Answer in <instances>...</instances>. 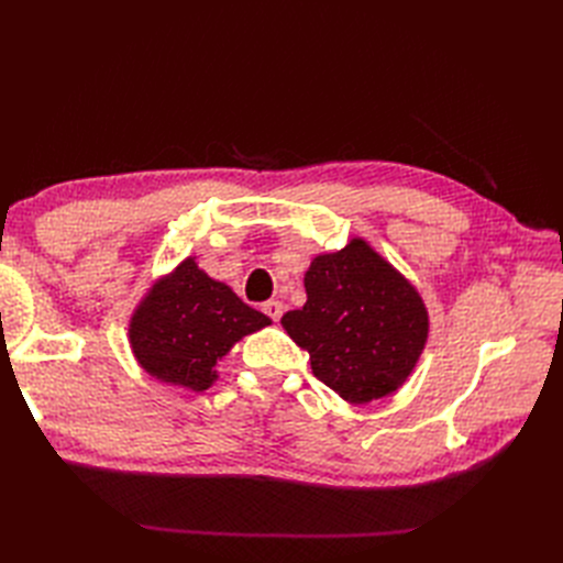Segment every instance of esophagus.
I'll list each match as a JSON object with an SVG mask.
<instances>
[{
  "instance_id": "esophagus-1",
  "label": "esophagus",
  "mask_w": 563,
  "mask_h": 563,
  "mask_svg": "<svg viewBox=\"0 0 563 563\" xmlns=\"http://www.w3.org/2000/svg\"><path fill=\"white\" fill-rule=\"evenodd\" d=\"M263 312H265L272 321H279L282 314H284V302H279V300H267V302L263 305Z\"/></svg>"
}]
</instances>
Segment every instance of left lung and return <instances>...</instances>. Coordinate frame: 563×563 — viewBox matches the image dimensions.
<instances>
[{"instance_id":"left-lung-1","label":"left lung","mask_w":563,"mask_h":563,"mask_svg":"<svg viewBox=\"0 0 563 563\" xmlns=\"http://www.w3.org/2000/svg\"><path fill=\"white\" fill-rule=\"evenodd\" d=\"M308 300L282 317L312 373L350 404H368L411 376L430 335L418 288L364 236L319 253L305 272Z\"/></svg>"}]
</instances>
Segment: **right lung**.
Masks as SVG:
<instances>
[{
	"label": "right lung",
	"instance_id": "obj_1",
	"mask_svg": "<svg viewBox=\"0 0 563 563\" xmlns=\"http://www.w3.org/2000/svg\"><path fill=\"white\" fill-rule=\"evenodd\" d=\"M272 319L253 310L225 282L187 255L150 284L129 317V347L139 366L164 385L192 391L218 380L216 364Z\"/></svg>",
	"mask_w": 563,
	"mask_h": 563
}]
</instances>
